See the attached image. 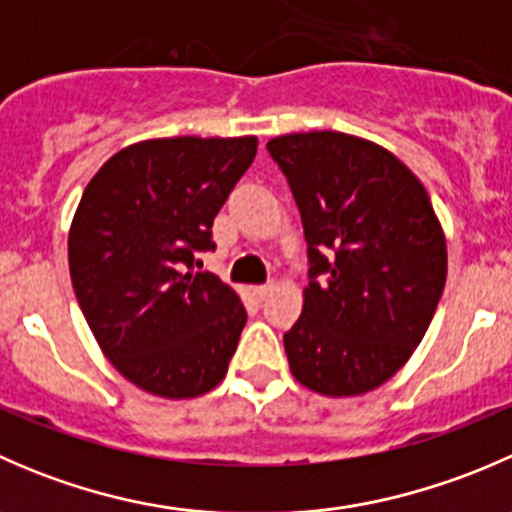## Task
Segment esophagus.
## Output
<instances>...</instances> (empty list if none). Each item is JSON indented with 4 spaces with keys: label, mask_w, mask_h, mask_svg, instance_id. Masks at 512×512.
I'll list each match as a JSON object with an SVG mask.
<instances>
[{
    "label": "esophagus",
    "mask_w": 512,
    "mask_h": 512,
    "mask_svg": "<svg viewBox=\"0 0 512 512\" xmlns=\"http://www.w3.org/2000/svg\"><path fill=\"white\" fill-rule=\"evenodd\" d=\"M272 289H275V285H272V282H267V285H257V287H252V292H255V297H257V299H265L267 294L272 292Z\"/></svg>",
    "instance_id": "esophagus-1"
}]
</instances>
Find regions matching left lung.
<instances>
[{"instance_id": "left-lung-1", "label": "left lung", "mask_w": 512, "mask_h": 512, "mask_svg": "<svg viewBox=\"0 0 512 512\" xmlns=\"http://www.w3.org/2000/svg\"><path fill=\"white\" fill-rule=\"evenodd\" d=\"M302 215L304 309L285 332L294 379L324 396L389 381L421 344L446 285V237L394 153L337 131L267 143Z\"/></svg>"}]
</instances>
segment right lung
<instances>
[{
  "mask_svg": "<svg viewBox=\"0 0 512 512\" xmlns=\"http://www.w3.org/2000/svg\"><path fill=\"white\" fill-rule=\"evenodd\" d=\"M257 153V138H153L111 156L69 232L76 299L106 359L148 394L193 399L225 379L247 312L195 252Z\"/></svg>",
  "mask_w": 512,
  "mask_h": 512,
  "instance_id": "1",
  "label": "right lung"
}]
</instances>
